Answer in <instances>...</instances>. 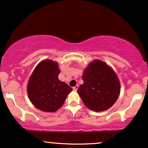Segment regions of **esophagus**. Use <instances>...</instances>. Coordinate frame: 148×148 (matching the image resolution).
Listing matches in <instances>:
<instances>
[{
  "instance_id": "1",
  "label": "esophagus",
  "mask_w": 148,
  "mask_h": 148,
  "mask_svg": "<svg viewBox=\"0 0 148 148\" xmlns=\"http://www.w3.org/2000/svg\"><path fill=\"white\" fill-rule=\"evenodd\" d=\"M78 88H79V86H78V85H77V86L73 87V89L74 91H76L78 89Z\"/></svg>"
}]
</instances>
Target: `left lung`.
I'll use <instances>...</instances> for the list:
<instances>
[{"instance_id": "obj_1", "label": "left lung", "mask_w": 148, "mask_h": 148, "mask_svg": "<svg viewBox=\"0 0 148 148\" xmlns=\"http://www.w3.org/2000/svg\"><path fill=\"white\" fill-rule=\"evenodd\" d=\"M84 84L77 92L86 106L99 112L114 104L121 91L120 82L112 69L105 62L96 60L91 62L82 76Z\"/></svg>"}]
</instances>
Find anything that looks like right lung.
<instances>
[{
  "label": "right lung",
  "mask_w": 148,
  "mask_h": 148,
  "mask_svg": "<svg viewBox=\"0 0 148 148\" xmlns=\"http://www.w3.org/2000/svg\"><path fill=\"white\" fill-rule=\"evenodd\" d=\"M58 63L50 60L40 62L30 77L27 86L29 100L44 112H55L62 106L72 88L58 79Z\"/></svg>",
  "instance_id": "1"
}]
</instances>
